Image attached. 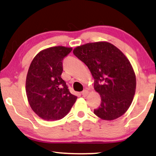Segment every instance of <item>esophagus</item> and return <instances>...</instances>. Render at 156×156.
I'll return each instance as SVG.
<instances>
[{"mask_svg":"<svg viewBox=\"0 0 156 156\" xmlns=\"http://www.w3.org/2000/svg\"><path fill=\"white\" fill-rule=\"evenodd\" d=\"M87 94H88V91L87 90H83V91L82 92V95L83 97H86L87 95Z\"/></svg>","mask_w":156,"mask_h":156,"instance_id":"esophagus-1","label":"esophagus"}]
</instances>
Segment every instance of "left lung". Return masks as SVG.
<instances>
[{"label": "left lung", "instance_id": "1", "mask_svg": "<svg viewBox=\"0 0 156 156\" xmlns=\"http://www.w3.org/2000/svg\"><path fill=\"white\" fill-rule=\"evenodd\" d=\"M73 52L90 69L94 79V90L101 97L94 114L106 120L124 114L136 89L135 74L125 55L107 42L87 43L76 48Z\"/></svg>", "mask_w": 156, "mask_h": 156}]
</instances>
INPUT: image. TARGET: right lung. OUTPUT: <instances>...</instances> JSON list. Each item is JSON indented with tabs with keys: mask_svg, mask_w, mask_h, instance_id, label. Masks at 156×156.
<instances>
[{
	"mask_svg": "<svg viewBox=\"0 0 156 156\" xmlns=\"http://www.w3.org/2000/svg\"><path fill=\"white\" fill-rule=\"evenodd\" d=\"M71 51V48L63 46L45 49L29 66L26 80L28 101L32 110L45 120L63 118L77 99L61 77L62 61Z\"/></svg>",
	"mask_w": 156,
	"mask_h": 156,
	"instance_id": "1",
	"label": "right lung"
}]
</instances>
